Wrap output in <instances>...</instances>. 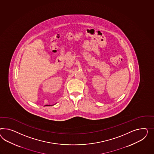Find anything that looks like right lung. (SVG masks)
Returning <instances> with one entry per match:
<instances>
[{
  "mask_svg": "<svg viewBox=\"0 0 154 154\" xmlns=\"http://www.w3.org/2000/svg\"><path fill=\"white\" fill-rule=\"evenodd\" d=\"M45 106H49V105H46Z\"/></svg>",
  "mask_w": 154,
  "mask_h": 154,
  "instance_id": "obj_1",
  "label": "right lung"
}]
</instances>
